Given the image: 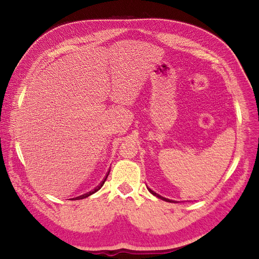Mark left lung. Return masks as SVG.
<instances>
[{"instance_id": "8db88e82", "label": "left lung", "mask_w": 259, "mask_h": 259, "mask_svg": "<svg viewBox=\"0 0 259 259\" xmlns=\"http://www.w3.org/2000/svg\"><path fill=\"white\" fill-rule=\"evenodd\" d=\"M147 188H148V187H147ZM148 190H149V191H150V192H151V193H152L153 195H155V197H158L159 199H162V200H164V201H166V202H170V203H171V202H175V201H173V200H169V199H166V198H163V197H162V195H160V194H158V193H155V192H153V191H152V190L150 189V188H148Z\"/></svg>"}]
</instances>
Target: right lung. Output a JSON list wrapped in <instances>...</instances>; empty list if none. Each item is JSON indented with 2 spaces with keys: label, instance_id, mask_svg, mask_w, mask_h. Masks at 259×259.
<instances>
[{
  "label": "right lung",
  "instance_id": "1",
  "mask_svg": "<svg viewBox=\"0 0 259 259\" xmlns=\"http://www.w3.org/2000/svg\"><path fill=\"white\" fill-rule=\"evenodd\" d=\"M109 171H110V170H109ZM109 171H108V174L106 175V177L104 178V180H103V182H101V183H100V184H99V185H98V186H97V187L95 188V189H94V190H92V191H90V192H88V193H85V194H82V195H80V197H77L76 199H79V200H80V199H84V198H88V197H90V195H91V194H93V193H95L96 191H98V190L100 189V188L104 186V184H105V182H106V179H107V177H108V175H109Z\"/></svg>",
  "mask_w": 259,
  "mask_h": 259
}]
</instances>
